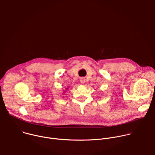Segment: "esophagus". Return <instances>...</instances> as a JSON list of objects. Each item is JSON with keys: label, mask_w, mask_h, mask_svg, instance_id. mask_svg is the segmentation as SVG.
Returning a JSON list of instances; mask_svg holds the SVG:
<instances>
[{"label": "esophagus", "mask_w": 155, "mask_h": 155, "mask_svg": "<svg viewBox=\"0 0 155 155\" xmlns=\"http://www.w3.org/2000/svg\"><path fill=\"white\" fill-rule=\"evenodd\" d=\"M80 82H81V83H84V82H85V78H84V77H81V78H80Z\"/></svg>", "instance_id": "1"}]
</instances>
